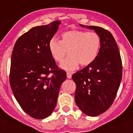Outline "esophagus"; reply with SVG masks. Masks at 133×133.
<instances>
[{"instance_id":"1","label":"esophagus","mask_w":133,"mask_h":133,"mask_svg":"<svg viewBox=\"0 0 133 133\" xmlns=\"http://www.w3.org/2000/svg\"><path fill=\"white\" fill-rule=\"evenodd\" d=\"M67 78H72V74L70 72H67Z\"/></svg>"}]
</instances>
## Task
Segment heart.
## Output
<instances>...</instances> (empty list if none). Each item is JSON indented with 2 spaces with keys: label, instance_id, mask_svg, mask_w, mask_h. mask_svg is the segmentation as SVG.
<instances>
[{
  "label": "heart",
  "instance_id": "b5f03b06",
  "mask_svg": "<svg viewBox=\"0 0 133 133\" xmlns=\"http://www.w3.org/2000/svg\"><path fill=\"white\" fill-rule=\"evenodd\" d=\"M61 38V41L51 39L49 50L51 57L58 63L63 61L68 51L70 56L61 63L62 69L74 70L79 63L82 66L89 65L99 54L101 39L97 32L74 30L62 33Z\"/></svg>",
  "mask_w": 133,
  "mask_h": 133
}]
</instances>
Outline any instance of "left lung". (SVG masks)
Returning <instances> with one entry per match:
<instances>
[{
	"label": "left lung",
	"instance_id": "8db88e82",
	"mask_svg": "<svg viewBox=\"0 0 133 133\" xmlns=\"http://www.w3.org/2000/svg\"><path fill=\"white\" fill-rule=\"evenodd\" d=\"M88 28L99 34L101 48L95 60L74 74L72 79L76 84L75 101L78 107L86 115L97 116L108 110L116 97L122 76V63L112 34L99 26Z\"/></svg>",
	"mask_w": 133,
	"mask_h": 133
}]
</instances>
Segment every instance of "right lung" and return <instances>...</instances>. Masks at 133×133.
Segmentation results:
<instances>
[{
	"label": "right lung",
	"instance_id": "obj_1",
	"mask_svg": "<svg viewBox=\"0 0 133 133\" xmlns=\"http://www.w3.org/2000/svg\"><path fill=\"white\" fill-rule=\"evenodd\" d=\"M60 22L31 28L17 39L11 55L9 83L22 110L36 119L53 112L66 73L50 54L49 42Z\"/></svg>",
	"mask_w": 133,
	"mask_h": 133
}]
</instances>
